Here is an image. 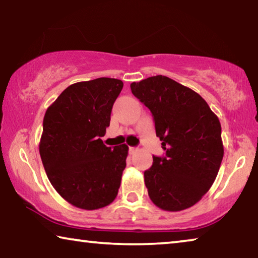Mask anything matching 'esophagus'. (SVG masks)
Instances as JSON below:
<instances>
[{
	"label": "esophagus",
	"mask_w": 258,
	"mask_h": 258,
	"mask_svg": "<svg viewBox=\"0 0 258 258\" xmlns=\"http://www.w3.org/2000/svg\"><path fill=\"white\" fill-rule=\"evenodd\" d=\"M138 150V148H135V147H130V154H134L135 151Z\"/></svg>",
	"instance_id": "1"
}]
</instances>
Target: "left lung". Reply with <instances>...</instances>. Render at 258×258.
<instances>
[{
	"label": "left lung",
	"instance_id": "left-lung-1",
	"mask_svg": "<svg viewBox=\"0 0 258 258\" xmlns=\"http://www.w3.org/2000/svg\"><path fill=\"white\" fill-rule=\"evenodd\" d=\"M154 116L165 156H154L145 172L148 195L157 207L178 212L197 204L215 181L223 159L221 123L198 93L157 75L131 84Z\"/></svg>",
	"mask_w": 258,
	"mask_h": 258
}]
</instances>
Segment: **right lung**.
<instances>
[{
	"label": "right lung",
	"instance_id": "1",
	"mask_svg": "<svg viewBox=\"0 0 258 258\" xmlns=\"http://www.w3.org/2000/svg\"><path fill=\"white\" fill-rule=\"evenodd\" d=\"M123 82L100 77L68 86L47 108L40 155L55 191L73 206L93 211L115 200L128 147L100 139Z\"/></svg>",
	"mask_w": 258,
	"mask_h": 258
}]
</instances>
